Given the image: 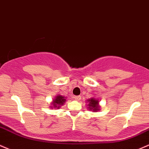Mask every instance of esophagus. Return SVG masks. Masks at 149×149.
<instances>
[{"mask_svg":"<svg viewBox=\"0 0 149 149\" xmlns=\"http://www.w3.org/2000/svg\"><path fill=\"white\" fill-rule=\"evenodd\" d=\"M74 100H76V101H79L80 99H81V96H76L74 97Z\"/></svg>","mask_w":149,"mask_h":149,"instance_id":"obj_1","label":"esophagus"}]
</instances>
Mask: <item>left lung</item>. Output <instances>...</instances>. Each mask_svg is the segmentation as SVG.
I'll return each mask as SVG.
<instances>
[{
  "label": "left lung",
  "mask_w": 149,
  "mask_h": 149,
  "mask_svg": "<svg viewBox=\"0 0 149 149\" xmlns=\"http://www.w3.org/2000/svg\"><path fill=\"white\" fill-rule=\"evenodd\" d=\"M88 108L89 109V111H92L94 112H97L99 111V101L98 100L95 99L94 98H91L90 99L88 100Z\"/></svg>",
  "instance_id": "left-lung-1"
}]
</instances>
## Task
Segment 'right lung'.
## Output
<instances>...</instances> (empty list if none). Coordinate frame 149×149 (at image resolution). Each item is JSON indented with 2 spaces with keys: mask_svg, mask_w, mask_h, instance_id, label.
Returning a JSON list of instances; mask_svg holds the SVG:
<instances>
[{
  "mask_svg": "<svg viewBox=\"0 0 149 149\" xmlns=\"http://www.w3.org/2000/svg\"><path fill=\"white\" fill-rule=\"evenodd\" d=\"M65 97L61 96V95H58V96H56V98L53 100L52 103L53 106H51V108H60L61 106H63L65 103L66 99Z\"/></svg>",
  "mask_w": 149,
  "mask_h": 149,
  "instance_id": "add662e5",
  "label": "right lung"
}]
</instances>
